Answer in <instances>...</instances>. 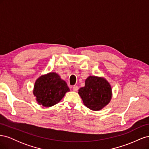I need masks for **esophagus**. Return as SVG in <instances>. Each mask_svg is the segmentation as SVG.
Instances as JSON below:
<instances>
[{"label": "esophagus", "instance_id": "1", "mask_svg": "<svg viewBox=\"0 0 149 149\" xmlns=\"http://www.w3.org/2000/svg\"><path fill=\"white\" fill-rule=\"evenodd\" d=\"M73 90L74 91H77L78 90V86H74L73 88Z\"/></svg>", "mask_w": 149, "mask_h": 149}]
</instances>
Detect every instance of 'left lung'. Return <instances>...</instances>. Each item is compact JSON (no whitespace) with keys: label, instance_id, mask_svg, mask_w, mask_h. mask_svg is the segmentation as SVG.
I'll return each instance as SVG.
<instances>
[{"label":"left lung","instance_id":"8db88e82","mask_svg":"<svg viewBox=\"0 0 149 149\" xmlns=\"http://www.w3.org/2000/svg\"><path fill=\"white\" fill-rule=\"evenodd\" d=\"M78 94L84 104L93 111H100L111 100V86L102 77L89 76L85 80L84 87L79 88Z\"/></svg>","mask_w":149,"mask_h":149}]
</instances>
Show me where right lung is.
<instances>
[{
  "label": "right lung",
  "mask_w": 149,
  "mask_h": 149,
  "mask_svg": "<svg viewBox=\"0 0 149 149\" xmlns=\"http://www.w3.org/2000/svg\"><path fill=\"white\" fill-rule=\"evenodd\" d=\"M69 91L65 81L56 73L51 72L36 80L33 93L40 105L48 107L56 104Z\"/></svg>",
  "instance_id": "right-lung-1"
}]
</instances>
